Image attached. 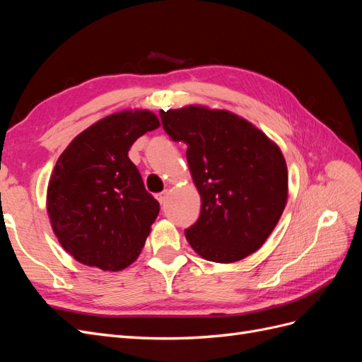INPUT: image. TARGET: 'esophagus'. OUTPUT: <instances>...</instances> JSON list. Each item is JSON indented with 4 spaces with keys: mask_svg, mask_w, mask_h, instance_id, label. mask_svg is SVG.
I'll return each instance as SVG.
<instances>
[{
    "mask_svg": "<svg viewBox=\"0 0 362 362\" xmlns=\"http://www.w3.org/2000/svg\"><path fill=\"white\" fill-rule=\"evenodd\" d=\"M156 198L158 199V202H160L161 205H164V204H166L168 198H169V190H164V192H161V193H157Z\"/></svg>",
    "mask_w": 362,
    "mask_h": 362,
    "instance_id": "34e87169",
    "label": "esophagus"
}]
</instances>
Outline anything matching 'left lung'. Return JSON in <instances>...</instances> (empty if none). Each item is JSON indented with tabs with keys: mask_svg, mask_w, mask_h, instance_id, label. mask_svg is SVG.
Returning <instances> with one entry per match:
<instances>
[{
	"mask_svg": "<svg viewBox=\"0 0 362 362\" xmlns=\"http://www.w3.org/2000/svg\"><path fill=\"white\" fill-rule=\"evenodd\" d=\"M163 128L187 145L201 216L185 238L204 259L229 264L254 254L278 225L288 199L279 146L245 117L201 104L160 112Z\"/></svg>",
	"mask_w": 362,
	"mask_h": 362,
	"instance_id": "1",
	"label": "left lung"
}]
</instances>
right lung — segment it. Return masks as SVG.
I'll use <instances>...</instances> for the list:
<instances>
[{"label":"right lung","instance_id":"obj_1","mask_svg":"<svg viewBox=\"0 0 362 362\" xmlns=\"http://www.w3.org/2000/svg\"><path fill=\"white\" fill-rule=\"evenodd\" d=\"M149 110L108 115L62 152L48 181L47 213L62 247L84 266L124 270L137 259L160 204L128 151L160 127Z\"/></svg>","mask_w":362,"mask_h":362}]
</instances>
